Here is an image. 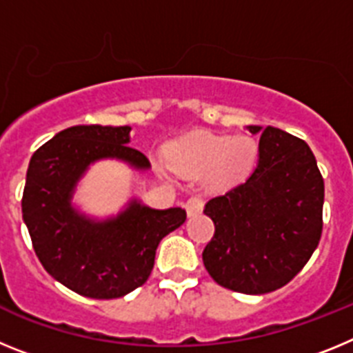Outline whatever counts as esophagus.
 <instances>
[{
	"label": "esophagus",
	"instance_id": "1",
	"mask_svg": "<svg viewBox=\"0 0 353 353\" xmlns=\"http://www.w3.org/2000/svg\"><path fill=\"white\" fill-rule=\"evenodd\" d=\"M203 207H205V199L201 198V196H192V198H189L185 201V210L191 217L201 214V212H203Z\"/></svg>",
	"mask_w": 353,
	"mask_h": 353
}]
</instances>
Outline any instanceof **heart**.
I'll return each instance as SVG.
<instances>
[{
    "label": "heart",
    "instance_id": "obj_1",
    "mask_svg": "<svg viewBox=\"0 0 353 353\" xmlns=\"http://www.w3.org/2000/svg\"><path fill=\"white\" fill-rule=\"evenodd\" d=\"M258 145L251 138H226L199 134L171 148V166L180 173H210L215 185H232L244 180L254 168Z\"/></svg>",
    "mask_w": 353,
    "mask_h": 353
}]
</instances>
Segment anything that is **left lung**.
<instances>
[{
  "instance_id": "8db88e82",
  "label": "left lung",
  "mask_w": 353,
  "mask_h": 353,
  "mask_svg": "<svg viewBox=\"0 0 353 353\" xmlns=\"http://www.w3.org/2000/svg\"><path fill=\"white\" fill-rule=\"evenodd\" d=\"M258 150L249 179L203 210L215 226L205 269L217 285L248 295L288 285L318 248L323 228V179L310 146L267 127Z\"/></svg>"
}]
</instances>
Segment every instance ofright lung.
I'll list each match as a JSON object with an SVG mask.
<instances>
[{"mask_svg":"<svg viewBox=\"0 0 353 353\" xmlns=\"http://www.w3.org/2000/svg\"><path fill=\"white\" fill-rule=\"evenodd\" d=\"M130 127L76 125L58 132L30 161L23 219L40 263L56 281L90 299H118L145 285L157 245L185 223V210H154L132 201L117 219L93 223L70 207L74 185L90 162L104 157L148 168L127 146Z\"/></svg>","mask_w":353,"mask_h":353,"instance_id":"obj_1","label":"right lung"}]
</instances>
